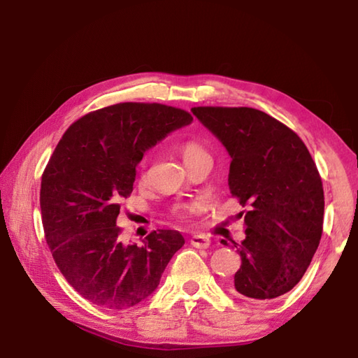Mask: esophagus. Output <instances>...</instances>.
Wrapping results in <instances>:
<instances>
[{
	"mask_svg": "<svg viewBox=\"0 0 358 358\" xmlns=\"http://www.w3.org/2000/svg\"><path fill=\"white\" fill-rule=\"evenodd\" d=\"M210 240L206 237V235H201V234H195L192 235L191 238V245L194 248H200V249H206L210 246Z\"/></svg>",
	"mask_w": 358,
	"mask_h": 358,
	"instance_id": "esophagus-1",
	"label": "esophagus"
}]
</instances>
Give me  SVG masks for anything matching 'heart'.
I'll use <instances>...</instances> for the list:
<instances>
[{
  "mask_svg": "<svg viewBox=\"0 0 358 358\" xmlns=\"http://www.w3.org/2000/svg\"><path fill=\"white\" fill-rule=\"evenodd\" d=\"M181 155H183V159H185V163L187 166L189 163L195 162V159L208 155V152H206V149L201 146L200 143L189 140V141H185L183 144H181ZM138 171H140L141 178L146 177V163H144V162L140 163ZM200 209H201V203H196V201L189 203V204H181V206H178L177 209L173 210V215L177 218H186L187 215H191V214H194V212L200 210Z\"/></svg>",
  "mask_w": 358,
  "mask_h": 358,
  "instance_id": "b5f03b06",
  "label": "heart"
}]
</instances>
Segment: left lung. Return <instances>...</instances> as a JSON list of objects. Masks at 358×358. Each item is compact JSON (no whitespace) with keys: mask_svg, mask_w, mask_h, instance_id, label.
<instances>
[{"mask_svg":"<svg viewBox=\"0 0 358 358\" xmlns=\"http://www.w3.org/2000/svg\"><path fill=\"white\" fill-rule=\"evenodd\" d=\"M192 112L229 152L231 194L248 208L246 238L232 241L241 257L232 291L255 301L277 299L305 275L322 240L324 194L315 162L291 127L262 110Z\"/></svg>","mask_w":358,"mask_h":358,"instance_id":"left-lung-1","label":"left lung"}]
</instances>
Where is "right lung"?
Returning <instances> with one entry per match:
<instances>
[{
  "label": "right lung",
  "mask_w": 358,
  "mask_h": 358,
  "mask_svg": "<svg viewBox=\"0 0 358 358\" xmlns=\"http://www.w3.org/2000/svg\"><path fill=\"white\" fill-rule=\"evenodd\" d=\"M191 121L172 106L118 103L78 118L57 144L41 177L44 237L83 299L112 310L138 305L185 245L178 231L157 229L141 248L123 246L117 217L146 149Z\"/></svg>",
  "instance_id": "obj_1"
}]
</instances>
